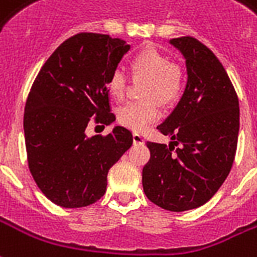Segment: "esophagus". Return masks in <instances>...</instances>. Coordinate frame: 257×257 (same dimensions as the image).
Masks as SVG:
<instances>
[{
    "mask_svg": "<svg viewBox=\"0 0 257 257\" xmlns=\"http://www.w3.org/2000/svg\"><path fill=\"white\" fill-rule=\"evenodd\" d=\"M134 143L135 144H144L143 135H140V134H138V132H135V134H134Z\"/></svg>",
    "mask_w": 257,
    "mask_h": 257,
    "instance_id": "1",
    "label": "esophagus"
}]
</instances>
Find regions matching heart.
Wrapping results in <instances>:
<instances>
[{"label":"heart","instance_id":"1","mask_svg":"<svg viewBox=\"0 0 257 257\" xmlns=\"http://www.w3.org/2000/svg\"><path fill=\"white\" fill-rule=\"evenodd\" d=\"M135 79H147L142 102H129L117 111L118 122L134 131H143L161 117V104L170 106L181 96L184 77L181 69L155 47H146L131 61ZM107 90L114 99H122L126 90V77L119 69L111 72Z\"/></svg>","mask_w":257,"mask_h":257}]
</instances>
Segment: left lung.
<instances>
[{
    "mask_svg": "<svg viewBox=\"0 0 257 257\" xmlns=\"http://www.w3.org/2000/svg\"><path fill=\"white\" fill-rule=\"evenodd\" d=\"M169 43L185 58L188 80L181 99L158 126L172 140L169 147L147 142L151 158L143 167V189L154 204L181 212L207 203L229 176L240 109L225 68L208 47L191 37Z\"/></svg>",
    "mask_w": 257,
    "mask_h": 257,
    "instance_id": "8db88e82",
    "label": "left lung"
}]
</instances>
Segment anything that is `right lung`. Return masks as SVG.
Returning a JSON list of instances; mask_svg holds the SVG:
<instances>
[{"mask_svg": "<svg viewBox=\"0 0 257 257\" xmlns=\"http://www.w3.org/2000/svg\"><path fill=\"white\" fill-rule=\"evenodd\" d=\"M131 49L119 38L81 32L57 47L39 70L24 110L28 166L43 195L65 208L90 206L103 196L110 167L134 136L115 125L88 138L92 115L110 125L107 81Z\"/></svg>", "mask_w": 257, "mask_h": 257, "instance_id": "1", "label": "right lung"}]
</instances>
